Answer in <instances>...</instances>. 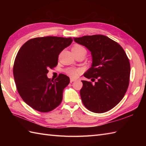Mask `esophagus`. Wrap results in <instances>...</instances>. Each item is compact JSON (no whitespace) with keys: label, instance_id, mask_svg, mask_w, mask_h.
Instances as JSON below:
<instances>
[{"label":"esophagus","instance_id":"34e87169","mask_svg":"<svg viewBox=\"0 0 146 146\" xmlns=\"http://www.w3.org/2000/svg\"><path fill=\"white\" fill-rule=\"evenodd\" d=\"M75 81H76V79H74V78H71L70 79V82L71 83H72V82H75Z\"/></svg>","mask_w":146,"mask_h":146}]
</instances>
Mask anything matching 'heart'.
Segmentation results:
<instances>
[{
  "label": "heart",
  "instance_id": "heart-1",
  "mask_svg": "<svg viewBox=\"0 0 146 146\" xmlns=\"http://www.w3.org/2000/svg\"><path fill=\"white\" fill-rule=\"evenodd\" d=\"M84 49V48L79 44H75L72 47V50H73V51H78V50H80V49ZM65 72H66L67 75L70 76L71 77H73V78H76V77L78 76L82 72V70L80 69V68H69L66 70Z\"/></svg>",
  "mask_w": 146,
  "mask_h": 146
}]
</instances>
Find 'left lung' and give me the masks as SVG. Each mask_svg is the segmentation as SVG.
Returning a JSON list of instances; mask_svg holds the SVG:
<instances>
[{"instance_id":"1","label":"left lung","mask_w":146,"mask_h":146,"mask_svg":"<svg viewBox=\"0 0 146 146\" xmlns=\"http://www.w3.org/2000/svg\"><path fill=\"white\" fill-rule=\"evenodd\" d=\"M74 41L91 51L92 67L84 76L92 82L82 80L80 96L90 111L104 113L122 100L129 85L131 66L125 52L119 44L104 35L85 36Z\"/></svg>"}]
</instances>
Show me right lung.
Returning a JSON list of instances; mask_svg holds the SVG:
<instances>
[{
    "label": "right lung",
    "mask_w": 146,
    "mask_h": 146,
    "mask_svg": "<svg viewBox=\"0 0 146 146\" xmlns=\"http://www.w3.org/2000/svg\"><path fill=\"white\" fill-rule=\"evenodd\" d=\"M72 41L71 38L41 37L29 39L19 50L13 67L15 85L22 99L33 109L48 112L61 104L70 78L60 74L53 81L47 73L49 68L57 66L59 54Z\"/></svg>",
    "instance_id": "right-lung-1"
}]
</instances>
